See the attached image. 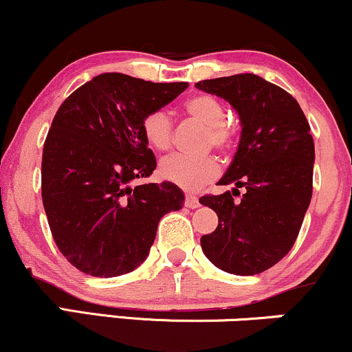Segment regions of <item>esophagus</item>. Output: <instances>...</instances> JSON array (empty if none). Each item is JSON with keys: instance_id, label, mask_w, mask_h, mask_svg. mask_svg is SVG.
<instances>
[{"instance_id": "1", "label": "esophagus", "mask_w": 352, "mask_h": 352, "mask_svg": "<svg viewBox=\"0 0 352 352\" xmlns=\"http://www.w3.org/2000/svg\"><path fill=\"white\" fill-rule=\"evenodd\" d=\"M185 207L197 208V207H200V201L195 195H192V193H187V195H185Z\"/></svg>"}]
</instances>
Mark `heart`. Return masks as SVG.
I'll return each mask as SVG.
<instances>
[{"label":"heart","mask_w":352,"mask_h":352,"mask_svg":"<svg viewBox=\"0 0 352 352\" xmlns=\"http://www.w3.org/2000/svg\"><path fill=\"white\" fill-rule=\"evenodd\" d=\"M185 116L204 125L201 148L228 151L235 142V129L225 120V107L210 94H197L184 102ZM142 137L152 151L164 152L172 144V122L164 112H151L142 119ZM160 177L185 190H199L220 172V164L210 153L168 155L159 165Z\"/></svg>","instance_id":"heart-1"}]
</instances>
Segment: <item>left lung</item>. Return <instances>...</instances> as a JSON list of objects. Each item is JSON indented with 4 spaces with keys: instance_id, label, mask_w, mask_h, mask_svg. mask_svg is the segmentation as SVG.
<instances>
[{
    "instance_id": "obj_1",
    "label": "left lung",
    "mask_w": 352,
    "mask_h": 352,
    "mask_svg": "<svg viewBox=\"0 0 352 352\" xmlns=\"http://www.w3.org/2000/svg\"><path fill=\"white\" fill-rule=\"evenodd\" d=\"M197 89L223 98L240 116L233 162L218 184L233 195L200 199L218 215L215 232L200 238L217 268L240 276L263 273L288 254L313 195L314 142L292 94L256 74L200 80ZM238 188L247 192L232 200Z\"/></svg>"
}]
</instances>
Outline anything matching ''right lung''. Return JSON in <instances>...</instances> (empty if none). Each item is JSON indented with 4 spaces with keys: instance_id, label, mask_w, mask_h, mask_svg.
<instances>
[{
    "instance_id": "1",
    "label": "right lung",
    "mask_w": 352,
    "mask_h": 352,
    "mask_svg": "<svg viewBox=\"0 0 352 352\" xmlns=\"http://www.w3.org/2000/svg\"><path fill=\"white\" fill-rule=\"evenodd\" d=\"M187 87L106 72L56 112L43 148V205L59 252L82 273L112 278L135 270L160 218L184 205L172 182H137L157 167L142 119Z\"/></svg>"
}]
</instances>
